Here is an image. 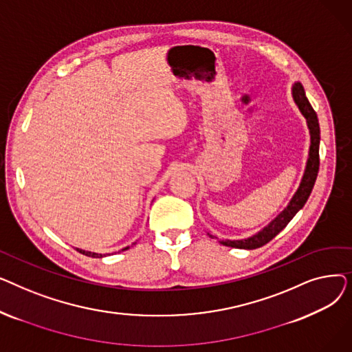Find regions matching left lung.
I'll return each instance as SVG.
<instances>
[{"label": "left lung", "mask_w": 352, "mask_h": 352, "mask_svg": "<svg viewBox=\"0 0 352 352\" xmlns=\"http://www.w3.org/2000/svg\"><path fill=\"white\" fill-rule=\"evenodd\" d=\"M291 94L294 102L297 104L300 113L304 116L307 121V126L309 131V151H308V160L307 165L304 170V175L301 178L300 187L295 191L292 195L291 201L288 202V206L276 215L268 226H265L263 230L258 231L256 234L243 238V239H221L219 244H223L226 247L231 248H241V250H255L265 245L270 243L271 239L281 232L289 221L295 217L304 206L305 202L314 188V184H316L317 175H318V168H320V124L316 111L312 109L307 96H305V89L300 81L294 82L291 88ZM210 236H212L208 232Z\"/></svg>", "instance_id": "left-lung-1"}]
</instances>
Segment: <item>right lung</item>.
Returning <instances> with one entry per match:
<instances>
[{"instance_id":"obj_1","label":"right lung","mask_w":352,"mask_h":352,"mask_svg":"<svg viewBox=\"0 0 352 352\" xmlns=\"http://www.w3.org/2000/svg\"><path fill=\"white\" fill-rule=\"evenodd\" d=\"M135 243H133L131 245H134ZM129 247H125V248H122L121 251H125V250H128ZM77 251H80L81 254H84V255H87V256H92V258H102V256H107L108 254H98V252H91V251H85V250H81V248H77Z\"/></svg>"}]
</instances>
